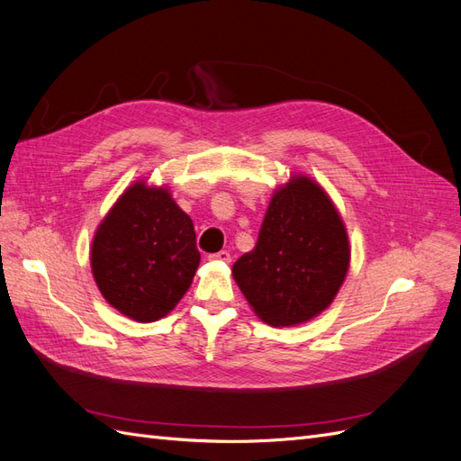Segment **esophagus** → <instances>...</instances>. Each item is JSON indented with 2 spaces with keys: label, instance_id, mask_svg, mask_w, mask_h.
Segmentation results:
<instances>
[{
  "label": "esophagus",
  "instance_id": "esophagus-1",
  "mask_svg": "<svg viewBox=\"0 0 461 461\" xmlns=\"http://www.w3.org/2000/svg\"><path fill=\"white\" fill-rule=\"evenodd\" d=\"M209 261H221V263H230V254L227 252V249H221V252H217V254H212V256H209Z\"/></svg>",
  "mask_w": 461,
  "mask_h": 461
}]
</instances>
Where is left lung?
I'll use <instances>...</instances> for the list:
<instances>
[{
  "mask_svg": "<svg viewBox=\"0 0 461 461\" xmlns=\"http://www.w3.org/2000/svg\"><path fill=\"white\" fill-rule=\"evenodd\" d=\"M350 267L344 221L313 178L290 175L273 192L256 248L232 276L256 315L273 327L300 325L325 312Z\"/></svg>",
  "mask_w": 461,
  "mask_h": 461,
  "instance_id": "8db88e82",
  "label": "left lung"
}]
</instances>
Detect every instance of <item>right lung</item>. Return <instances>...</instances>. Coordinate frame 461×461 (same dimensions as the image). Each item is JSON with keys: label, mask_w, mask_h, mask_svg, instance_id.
Masks as SVG:
<instances>
[{"label": "right lung", "mask_w": 461, "mask_h": 461, "mask_svg": "<svg viewBox=\"0 0 461 461\" xmlns=\"http://www.w3.org/2000/svg\"><path fill=\"white\" fill-rule=\"evenodd\" d=\"M90 265L102 296L140 323L169 313L200 265L192 219L167 186L136 180L97 227Z\"/></svg>", "instance_id": "add662e5"}]
</instances>
